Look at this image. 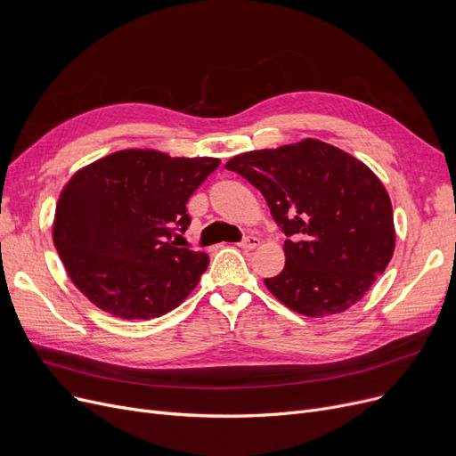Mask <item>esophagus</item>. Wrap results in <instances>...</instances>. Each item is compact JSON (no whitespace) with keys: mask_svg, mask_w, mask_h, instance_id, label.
<instances>
[{"mask_svg":"<svg viewBox=\"0 0 456 456\" xmlns=\"http://www.w3.org/2000/svg\"><path fill=\"white\" fill-rule=\"evenodd\" d=\"M260 244V240L256 236H253V234H248V236H244V240L240 242V248H244V249H255L256 246Z\"/></svg>","mask_w":456,"mask_h":456,"instance_id":"34e87169","label":"esophagus"}]
</instances>
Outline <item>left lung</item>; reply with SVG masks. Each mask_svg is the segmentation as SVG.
<instances>
[{"label":"left lung","mask_w":456,"mask_h":456,"mask_svg":"<svg viewBox=\"0 0 456 456\" xmlns=\"http://www.w3.org/2000/svg\"><path fill=\"white\" fill-rule=\"evenodd\" d=\"M225 167L260 190L286 234V265L265 284L289 308L340 314L387 270L395 248L392 203L361 160L306 138L242 153Z\"/></svg>","instance_id":"left-lung-1"}]
</instances>
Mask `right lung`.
I'll use <instances>...</instances> for the list:
<instances>
[{
  "label": "right lung",
  "instance_id": "right-lung-1",
  "mask_svg": "<svg viewBox=\"0 0 456 456\" xmlns=\"http://www.w3.org/2000/svg\"><path fill=\"white\" fill-rule=\"evenodd\" d=\"M218 159H172L124 150L68 181L55 210L53 242L77 289L124 320L159 318L181 305L208 266L201 251L177 248L190 225L186 203Z\"/></svg>",
  "mask_w": 456,
  "mask_h": 456
}]
</instances>
